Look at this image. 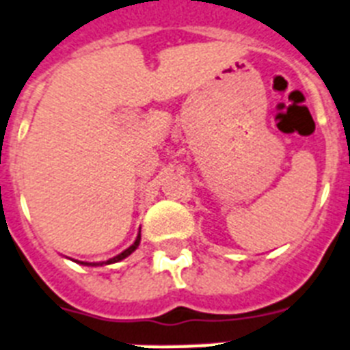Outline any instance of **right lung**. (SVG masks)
Masks as SVG:
<instances>
[{
  "instance_id": "obj_1",
  "label": "right lung",
  "mask_w": 350,
  "mask_h": 350,
  "mask_svg": "<svg viewBox=\"0 0 350 350\" xmlns=\"http://www.w3.org/2000/svg\"><path fill=\"white\" fill-rule=\"evenodd\" d=\"M139 243H140V233H139V237H137V240H135V242H133V245H130V247L126 249V251H122V252H120V254H117V256L110 258V260L105 261V263H101V265H110V263H117V261L124 260V258L130 256V254L135 251V249L139 247ZM80 263H83V265H98V263H85V261H80Z\"/></svg>"
}]
</instances>
